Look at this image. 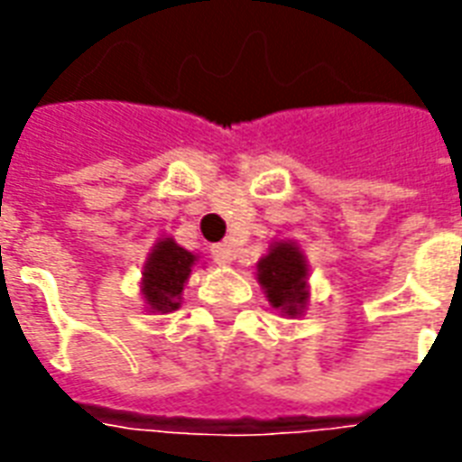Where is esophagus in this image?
Returning a JSON list of instances; mask_svg holds the SVG:
<instances>
[{"label":"esophagus","mask_w":462,"mask_h":462,"mask_svg":"<svg viewBox=\"0 0 462 462\" xmlns=\"http://www.w3.org/2000/svg\"><path fill=\"white\" fill-rule=\"evenodd\" d=\"M212 260L217 262V264H232L235 252H232L230 245H215V247H212Z\"/></svg>","instance_id":"1"}]
</instances>
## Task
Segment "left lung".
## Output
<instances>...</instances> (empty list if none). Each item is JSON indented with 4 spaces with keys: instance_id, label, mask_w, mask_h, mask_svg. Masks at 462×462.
<instances>
[{
    "instance_id": "8db88e82",
    "label": "left lung",
    "mask_w": 462,
    "mask_h": 462,
    "mask_svg": "<svg viewBox=\"0 0 462 462\" xmlns=\"http://www.w3.org/2000/svg\"><path fill=\"white\" fill-rule=\"evenodd\" d=\"M257 282L264 297L287 319L301 317L310 307V262L294 240H274L257 262Z\"/></svg>"
}]
</instances>
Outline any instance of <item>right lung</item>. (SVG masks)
<instances>
[{
    "instance_id": "add662e5",
    "label": "right lung",
    "mask_w": 462,
    "mask_h": 462,
    "mask_svg": "<svg viewBox=\"0 0 462 462\" xmlns=\"http://www.w3.org/2000/svg\"><path fill=\"white\" fill-rule=\"evenodd\" d=\"M198 262H200V254L180 247L171 235L155 242L143 262L141 272V294L145 311L168 314V311L180 310L182 290Z\"/></svg>"
}]
</instances>
